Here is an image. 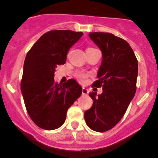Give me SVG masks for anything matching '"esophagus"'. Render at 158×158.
Instances as JSON below:
<instances>
[{
	"mask_svg": "<svg viewBox=\"0 0 158 158\" xmlns=\"http://www.w3.org/2000/svg\"><path fill=\"white\" fill-rule=\"evenodd\" d=\"M82 95H88V93H89L88 89H85V88H82Z\"/></svg>",
	"mask_w": 158,
	"mask_h": 158,
	"instance_id": "34e87169",
	"label": "esophagus"
}]
</instances>
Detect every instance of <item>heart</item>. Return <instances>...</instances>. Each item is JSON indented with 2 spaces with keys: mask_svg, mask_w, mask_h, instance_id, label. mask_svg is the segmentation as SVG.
<instances>
[{
  "mask_svg": "<svg viewBox=\"0 0 158 158\" xmlns=\"http://www.w3.org/2000/svg\"><path fill=\"white\" fill-rule=\"evenodd\" d=\"M75 76H76V78L79 81V82H85V79L88 77V74H87L86 73H85L84 71H77L75 73Z\"/></svg>",
  "mask_w": 158,
  "mask_h": 158,
  "instance_id": "b5f03b06",
  "label": "heart"
}]
</instances>
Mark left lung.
<instances>
[{"mask_svg": "<svg viewBox=\"0 0 158 158\" xmlns=\"http://www.w3.org/2000/svg\"><path fill=\"white\" fill-rule=\"evenodd\" d=\"M91 40L102 52L98 80L92 87H102L103 92L93 100L90 109L85 111V123L92 130L105 132L114 128L122 118L136 92L138 60L133 49L125 40L112 33L94 32Z\"/></svg>", "mask_w": 158, "mask_h": 158, "instance_id": "obj_1", "label": "left lung"}]
</instances>
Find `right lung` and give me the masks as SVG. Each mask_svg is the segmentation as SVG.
<instances>
[{
    "mask_svg": "<svg viewBox=\"0 0 158 158\" xmlns=\"http://www.w3.org/2000/svg\"><path fill=\"white\" fill-rule=\"evenodd\" d=\"M82 35L69 30H50L27 54L20 89L28 114L40 128L62 126L68 109L82 95V87L73 79L60 85L53 77L56 68L66 63L69 49Z\"/></svg>",
    "mask_w": 158,
    "mask_h": 158,
    "instance_id": "1",
    "label": "right lung"
}]
</instances>
